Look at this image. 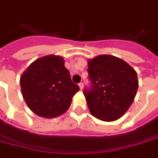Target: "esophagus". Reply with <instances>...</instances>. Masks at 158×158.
Returning a JSON list of instances; mask_svg holds the SVG:
<instances>
[{
    "mask_svg": "<svg viewBox=\"0 0 158 158\" xmlns=\"http://www.w3.org/2000/svg\"><path fill=\"white\" fill-rule=\"evenodd\" d=\"M78 85H79V87H80L81 90H82V89H83V83H82V82H80Z\"/></svg>",
    "mask_w": 158,
    "mask_h": 158,
    "instance_id": "esophagus-1",
    "label": "esophagus"
}]
</instances>
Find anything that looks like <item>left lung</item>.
I'll use <instances>...</instances> for the list:
<instances>
[{"label": "left lung", "instance_id": "8db88e82", "mask_svg": "<svg viewBox=\"0 0 158 158\" xmlns=\"http://www.w3.org/2000/svg\"><path fill=\"white\" fill-rule=\"evenodd\" d=\"M90 88L83 94L92 115L103 121H114L125 114L138 89L136 71L115 56L102 55L88 60Z\"/></svg>", "mask_w": 158, "mask_h": 158}]
</instances>
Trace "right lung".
I'll return each mask as SVG.
<instances>
[{
	"label": "right lung",
	"mask_w": 158,
	"mask_h": 158,
	"mask_svg": "<svg viewBox=\"0 0 158 158\" xmlns=\"http://www.w3.org/2000/svg\"><path fill=\"white\" fill-rule=\"evenodd\" d=\"M20 85L28 108L47 118L63 114L80 89L72 82L64 60L58 55H46L34 60L22 75Z\"/></svg>",
	"instance_id": "right-lung-1"
}]
</instances>
